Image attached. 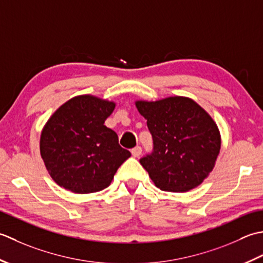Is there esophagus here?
<instances>
[{"label": "esophagus", "instance_id": "34e87169", "mask_svg": "<svg viewBox=\"0 0 263 263\" xmlns=\"http://www.w3.org/2000/svg\"><path fill=\"white\" fill-rule=\"evenodd\" d=\"M132 154H133L134 158H138L139 155L142 154V147H141V146L134 147V148L132 149Z\"/></svg>", "mask_w": 263, "mask_h": 263}]
</instances>
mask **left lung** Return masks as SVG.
<instances>
[{
    "mask_svg": "<svg viewBox=\"0 0 263 263\" xmlns=\"http://www.w3.org/2000/svg\"><path fill=\"white\" fill-rule=\"evenodd\" d=\"M152 134L154 151L139 162L154 185L185 193L204 181L221 147L220 132L211 116L186 96L135 101Z\"/></svg>",
    "mask_w": 263,
    "mask_h": 263,
    "instance_id": "8db88e82",
    "label": "left lung"
}]
</instances>
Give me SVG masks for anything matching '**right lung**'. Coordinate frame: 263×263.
<instances>
[{"instance_id": "obj_1", "label": "right lung", "mask_w": 263, "mask_h": 263, "mask_svg": "<svg viewBox=\"0 0 263 263\" xmlns=\"http://www.w3.org/2000/svg\"><path fill=\"white\" fill-rule=\"evenodd\" d=\"M114 101L84 94L73 96L53 112L43 127L40 152L55 183L76 194L108 187L118 168L130 157L118 135L104 125Z\"/></svg>"}]
</instances>
